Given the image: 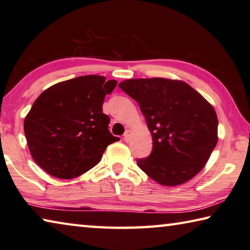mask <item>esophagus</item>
Returning <instances> with one entry per match:
<instances>
[{"instance_id": "esophagus-1", "label": "esophagus", "mask_w": 250, "mask_h": 250, "mask_svg": "<svg viewBox=\"0 0 250 250\" xmlns=\"http://www.w3.org/2000/svg\"><path fill=\"white\" fill-rule=\"evenodd\" d=\"M130 139H131V131L130 130H126L125 133L124 134V140L125 142H129Z\"/></svg>"}]
</instances>
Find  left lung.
Segmentation results:
<instances>
[{
  "mask_svg": "<svg viewBox=\"0 0 250 250\" xmlns=\"http://www.w3.org/2000/svg\"><path fill=\"white\" fill-rule=\"evenodd\" d=\"M119 87L139 104L152 134L151 154L138 159V167L166 186L195 176L218 141L213 105L182 80L128 79Z\"/></svg>",
  "mask_w": 250,
  "mask_h": 250,
  "instance_id": "8db88e82",
  "label": "left lung"
}]
</instances>
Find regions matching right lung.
<instances>
[{
	"instance_id": "right-lung-1",
	"label": "right lung",
	"mask_w": 250,
	"mask_h": 250,
	"mask_svg": "<svg viewBox=\"0 0 250 250\" xmlns=\"http://www.w3.org/2000/svg\"><path fill=\"white\" fill-rule=\"evenodd\" d=\"M117 86L104 76H82L42 92L25 117L24 132L32 158L48 174L69 180L100 162L119 140L103 112L105 95Z\"/></svg>"
}]
</instances>
